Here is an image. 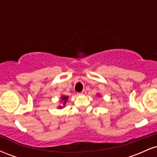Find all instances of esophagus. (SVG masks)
<instances>
[{"instance_id": "esophagus-1", "label": "esophagus", "mask_w": 157, "mask_h": 157, "mask_svg": "<svg viewBox=\"0 0 157 157\" xmlns=\"http://www.w3.org/2000/svg\"><path fill=\"white\" fill-rule=\"evenodd\" d=\"M86 91H85V90H83V91H81L80 93L77 94V95H86Z\"/></svg>"}]
</instances>
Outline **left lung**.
I'll use <instances>...</instances> for the list:
<instances>
[{
    "mask_svg": "<svg viewBox=\"0 0 157 157\" xmlns=\"http://www.w3.org/2000/svg\"><path fill=\"white\" fill-rule=\"evenodd\" d=\"M97 95H98V96H99V97H100V94H97Z\"/></svg>",
    "mask_w": 157,
    "mask_h": 157,
    "instance_id": "left-lung-1",
    "label": "left lung"
}]
</instances>
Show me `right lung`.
I'll return each mask as SVG.
<instances>
[{"instance_id": "obj_1", "label": "right lung", "mask_w": 157, "mask_h": 157, "mask_svg": "<svg viewBox=\"0 0 157 157\" xmlns=\"http://www.w3.org/2000/svg\"><path fill=\"white\" fill-rule=\"evenodd\" d=\"M68 99V96H64V95H62V96L60 97V103L62 102L63 105H59L57 108H58V109H62L63 108H64L65 106H66V102H67Z\"/></svg>"}]
</instances>
